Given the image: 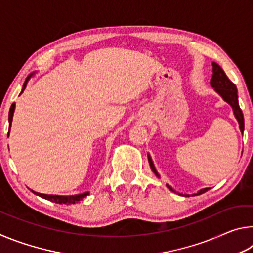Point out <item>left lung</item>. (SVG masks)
Listing matches in <instances>:
<instances>
[{
  "mask_svg": "<svg viewBox=\"0 0 253 253\" xmlns=\"http://www.w3.org/2000/svg\"><path fill=\"white\" fill-rule=\"evenodd\" d=\"M212 66H213V75H212V79H211V85L214 89H215V91L219 93V95L223 98V99L228 102V104H230L231 107H232L234 116L239 122L240 130L243 132V130H245V119H243L242 110L239 106L237 87H235V84L228 78V76L225 75L223 69H222V68L217 65V63L213 62ZM148 162H149V165H151V169L153 172L155 173L156 176H160L158 173L156 172L155 166H154V164H153L151 156H148ZM168 187L170 191H174L169 185H168ZM209 188H203V190H201L196 195L202 194V193H204V192H207Z\"/></svg>",
  "mask_w": 253,
  "mask_h": 253,
  "instance_id": "8db88e82",
  "label": "left lung"
}]
</instances>
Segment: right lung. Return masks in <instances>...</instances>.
I'll use <instances>...</instances> for the list:
<instances>
[{
	"label": "right lung",
	"instance_id": "obj_1",
	"mask_svg": "<svg viewBox=\"0 0 253 253\" xmlns=\"http://www.w3.org/2000/svg\"><path fill=\"white\" fill-rule=\"evenodd\" d=\"M31 76H29L27 80L24 81L23 84V88H22V91L25 89V87H27V84H28V80ZM14 104H12L11 108H10V111H8V126H10L11 128V124H12V118H13V113H14ZM8 132H10V129H8ZM32 191V190H31ZM34 194L39 195L41 196V198H43L45 200H49L51 201V202H55V203H59V204H74V203H77L78 201L83 200L84 196H87L88 193H84V194H78V195H71V196H60V195H48V194H41V193H38V192H34L32 191Z\"/></svg>",
	"mask_w": 253,
	"mask_h": 253
}]
</instances>
